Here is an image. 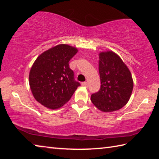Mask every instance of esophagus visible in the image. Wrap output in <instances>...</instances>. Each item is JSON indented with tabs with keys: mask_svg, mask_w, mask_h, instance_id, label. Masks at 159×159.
<instances>
[{
	"mask_svg": "<svg viewBox=\"0 0 159 159\" xmlns=\"http://www.w3.org/2000/svg\"><path fill=\"white\" fill-rule=\"evenodd\" d=\"M81 85H83V86H84V87H88V82H83L82 83H81Z\"/></svg>",
	"mask_w": 159,
	"mask_h": 159,
	"instance_id": "34e87169",
	"label": "esophagus"
}]
</instances>
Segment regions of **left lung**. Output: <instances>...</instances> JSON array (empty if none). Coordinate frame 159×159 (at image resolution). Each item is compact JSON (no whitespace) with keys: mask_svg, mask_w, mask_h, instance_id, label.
Masks as SVG:
<instances>
[{"mask_svg":"<svg viewBox=\"0 0 159 159\" xmlns=\"http://www.w3.org/2000/svg\"><path fill=\"white\" fill-rule=\"evenodd\" d=\"M99 58L101 87L91 95L90 99L102 111H115L130 99L133 89V77L121 58L113 51L100 52Z\"/></svg>","mask_w":159,"mask_h":159,"instance_id":"obj_1","label":"left lung"}]
</instances>
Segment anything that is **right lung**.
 Returning a JSON list of instances; mask_svg holds the SVG:
<instances>
[{
	"mask_svg": "<svg viewBox=\"0 0 159 159\" xmlns=\"http://www.w3.org/2000/svg\"><path fill=\"white\" fill-rule=\"evenodd\" d=\"M78 52L76 48L60 44L41 54L29 72V85L36 100L50 109L64 105L80 83L74 80L69 61Z\"/></svg>",
	"mask_w": 159,
	"mask_h": 159,
	"instance_id": "right-lung-1",
	"label": "right lung"
}]
</instances>
